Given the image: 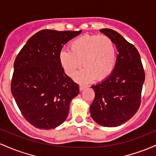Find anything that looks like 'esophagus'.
Returning <instances> with one entry per match:
<instances>
[{"instance_id": "obj_1", "label": "esophagus", "mask_w": 156, "mask_h": 156, "mask_svg": "<svg viewBox=\"0 0 156 156\" xmlns=\"http://www.w3.org/2000/svg\"><path fill=\"white\" fill-rule=\"evenodd\" d=\"M86 87H87V86H84V85H82V84H80V87H79V89H80V91H82V90H83V89H85Z\"/></svg>"}]
</instances>
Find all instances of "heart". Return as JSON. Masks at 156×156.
<instances>
[{
    "instance_id": "1",
    "label": "heart",
    "mask_w": 156,
    "mask_h": 156,
    "mask_svg": "<svg viewBox=\"0 0 156 156\" xmlns=\"http://www.w3.org/2000/svg\"><path fill=\"white\" fill-rule=\"evenodd\" d=\"M69 51H62L59 63L68 76H75L82 65L83 68L75 80L88 83L96 78L103 80L108 78L117 64V48L114 41L104 35H83L69 44Z\"/></svg>"
}]
</instances>
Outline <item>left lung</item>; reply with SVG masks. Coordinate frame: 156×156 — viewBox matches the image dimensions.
I'll return each mask as SVG.
<instances>
[{
	"mask_svg": "<svg viewBox=\"0 0 156 156\" xmlns=\"http://www.w3.org/2000/svg\"><path fill=\"white\" fill-rule=\"evenodd\" d=\"M114 41L118 51L114 72L92 86L95 98L90 105L93 120L104 127H117L129 120L140 106L145 74L139 52L117 31L100 30Z\"/></svg>",
	"mask_w": 156,
	"mask_h": 156,
	"instance_id": "8db88e82",
	"label": "left lung"
}]
</instances>
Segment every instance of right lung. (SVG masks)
Listing matches in <instances>:
<instances>
[{"label": "right lung", "instance_id": "obj_1", "mask_svg": "<svg viewBox=\"0 0 156 156\" xmlns=\"http://www.w3.org/2000/svg\"><path fill=\"white\" fill-rule=\"evenodd\" d=\"M81 31H39L27 41L14 63L11 91L23 116L39 129H53L67 119L79 86L58 60L63 46Z\"/></svg>", "mask_w": 156, "mask_h": 156}]
</instances>
